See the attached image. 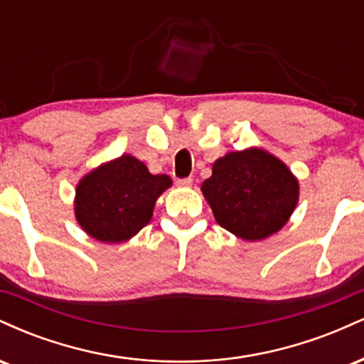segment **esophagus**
<instances>
[{"label": "esophagus", "instance_id": "34e87169", "mask_svg": "<svg viewBox=\"0 0 364 364\" xmlns=\"http://www.w3.org/2000/svg\"><path fill=\"white\" fill-rule=\"evenodd\" d=\"M191 183H193V179H191V178H179V179H176V185L178 186H183V188L191 186Z\"/></svg>", "mask_w": 364, "mask_h": 364}]
</instances>
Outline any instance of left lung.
<instances>
[{"mask_svg":"<svg viewBox=\"0 0 364 364\" xmlns=\"http://www.w3.org/2000/svg\"><path fill=\"white\" fill-rule=\"evenodd\" d=\"M202 191L220 228L241 240L258 241L287 223L299 185L277 157L248 149L217 159Z\"/></svg>","mask_w":364,"mask_h":364,"instance_id":"8db88e82","label":"left lung"}]
</instances>
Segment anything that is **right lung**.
<instances>
[{"mask_svg": "<svg viewBox=\"0 0 364 364\" xmlns=\"http://www.w3.org/2000/svg\"><path fill=\"white\" fill-rule=\"evenodd\" d=\"M171 186L132 156L107 162L78 183L75 215L83 231L102 243H123L152 219L157 196Z\"/></svg>", "mask_w": 364, "mask_h": 364, "instance_id": "obj_1", "label": "right lung"}]
</instances>
